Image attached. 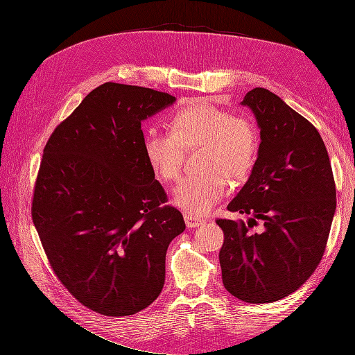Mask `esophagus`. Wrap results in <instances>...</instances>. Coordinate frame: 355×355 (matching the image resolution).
<instances>
[{
    "label": "esophagus",
    "instance_id": "esophagus-1",
    "mask_svg": "<svg viewBox=\"0 0 355 355\" xmlns=\"http://www.w3.org/2000/svg\"><path fill=\"white\" fill-rule=\"evenodd\" d=\"M185 222H187V227L188 228H197V227H200V225L204 223L202 219L192 216V214H188V213L185 214Z\"/></svg>",
    "mask_w": 355,
    "mask_h": 355
}]
</instances>
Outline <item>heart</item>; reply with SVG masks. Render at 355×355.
<instances>
[{
	"label": "heart",
	"instance_id": "1",
	"mask_svg": "<svg viewBox=\"0 0 355 355\" xmlns=\"http://www.w3.org/2000/svg\"><path fill=\"white\" fill-rule=\"evenodd\" d=\"M204 146L200 175L182 179L173 189L178 207L192 216L210 211L228 194L231 179L250 173L259 149L256 125L245 116L210 103H196L179 111L171 121V130L148 128L144 153L149 166L166 180L176 179L184 164L185 149Z\"/></svg>",
	"mask_w": 355,
	"mask_h": 355
}]
</instances>
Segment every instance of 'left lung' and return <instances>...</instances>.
I'll return each instance as SVG.
<instances>
[{"label": "left lung", "instance_id": "left-lung-1", "mask_svg": "<svg viewBox=\"0 0 355 355\" xmlns=\"http://www.w3.org/2000/svg\"><path fill=\"white\" fill-rule=\"evenodd\" d=\"M261 130L252 173L230 211L250 214L247 223L218 219L225 240L219 253L222 282L249 304L283 299L313 275L324 253L336 188L327 149L317 128L272 92L244 96ZM257 218L264 231L250 230Z\"/></svg>", "mask_w": 355, "mask_h": 355}]
</instances>
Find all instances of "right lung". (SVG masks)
I'll use <instances>...</instances> for the list:
<instances>
[{"label":"right lung","mask_w":355,"mask_h":355,"mask_svg":"<svg viewBox=\"0 0 355 355\" xmlns=\"http://www.w3.org/2000/svg\"><path fill=\"white\" fill-rule=\"evenodd\" d=\"M176 98L105 83L50 136L32 220L53 271L96 313L133 315L158 297L170 241L185 231L144 153L142 121Z\"/></svg>","instance_id":"obj_1"}]
</instances>
